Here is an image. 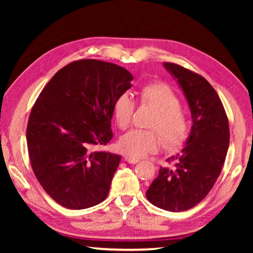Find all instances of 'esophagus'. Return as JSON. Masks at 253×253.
Returning a JSON list of instances; mask_svg holds the SVG:
<instances>
[{"instance_id":"esophagus-1","label":"esophagus","mask_w":253,"mask_h":253,"mask_svg":"<svg viewBox=\"0 0 253 253\" xmlns=\"http://www.w3.org/2000/svg\"><path fill=\"white\" fill-rule=\"evenodd\" d=\"M124 160H126L127 164H138L140 160L138 158H134V157H130V155H126V157H124Z\"/></svg>"}]
</instances>
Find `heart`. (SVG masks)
<instances>
[{
    "label": "heart",
    "instance_id": "1",
    "mask_svg": "<svg viewBox=\"0 0 253 253\" xmlns=\"http://www.w3.org/2000/svg\"><path fill=\"white\" fill-rule=\"evenodd\" d=\"M139 100L143 106L157 110L148 124L152 129H133L124 133L117 143L120 151L130 157L143 158L157 152L162 146V140L169 150L181 147L188 139L190 123L174 89L160 82L148 83L140 88ZM136 102L127 93L117 96L113 114L119 127L126 129L130 126Z\"/></svg>",
    "mask_w": 253,
    "mask_h": 253
}]
</instances>
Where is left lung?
Instances as JSON below:
<instances>
[{"instance_id":"left-lung-1","label":"left lung","mask_w":253,"mask_h":253,"mask_svg":"<svg viewBox=\"0 0 253 253\" xmlns=\"http://www.w3.org/2000/svg\"><path fill=\"white\" fill-rule=\"evenodd\" d=\"M189 102L192 127L186 145L161 167L146 191L148 202L169 212L192 209L215 184L229 147V124L222 102L203 76L165 62Z\"/></svg>"}]
</instances>
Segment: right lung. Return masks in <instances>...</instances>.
<instances>
[{"label":"right lung","instance_id":"right-lung-1","mask_svg":"<svg viewBox=\"0 0 253 253\" xmlns=\"http://www.w3.org/2000/svg\"><path fill=\"white\" fill-rule=\"evenodd\" d=\"M133 77L120 65L79 60L58 70L31 110L33 172L57 204L84 210L106 199L121 157L98 151L113 138V106Z\"/></svg>","mask_w":253,"mask_h":253}]
</instances>
